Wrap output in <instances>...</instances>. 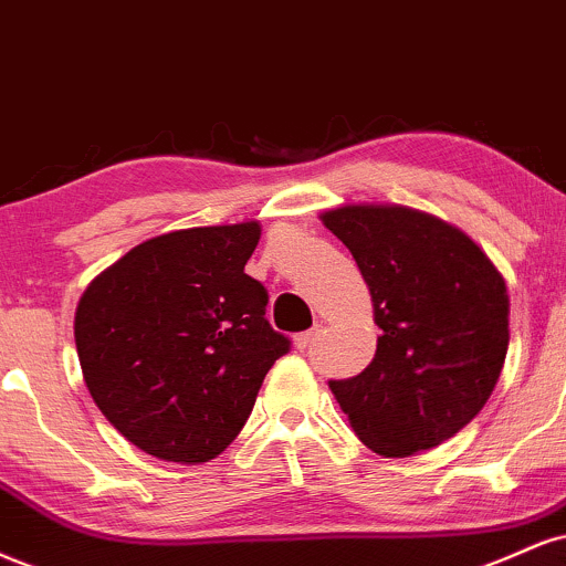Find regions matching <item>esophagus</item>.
<instances>
[{"instance_id": "esophagus-1", "label": "esophagus", "mask_w": 566, "mask_h": 566, "mask_svg": "<svg viewBox=\"0 0 566 566\" xmlns=\"http://www.w3.org/2000/svg\"><path fill=\"white\" fill-rule=\"evenodd\" d=\"M318 335H322V326H313V329L303 332V335H297V337H295V348H297V350L311 348V345L316 343V337H318Z\"/></svg>"}]
</instances>
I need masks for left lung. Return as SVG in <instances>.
Wrapping results in <instances>:
<instances>
[{
	"label": "left lung",
	"mask_w": 566,
	"mask_h": 566,
	"mask_svg": "<svg viewBox=\"0 0 566 566\" xmlns=\"http://www.w3.org/2000/svg\"><path fill=\"white\" fill-rule=\"evenodd\" d=\"M324 227L369 284L382 335L358 377L329 379L374 453L406 459L467 427L499 382L509 350V295L461 229L406 206H343Z\"/></svg>",
	"instance_id": "obj_1"
}]
</instances>
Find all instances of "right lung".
<instances>
[{
  "instance_id": "obj_1",
  "label": "right lung",
  "mask_w": 566,
  "mask_h": 566,
  "mask_svg": "<svg viewBox=\"0 0 566 566\" xmlns=\"http://www.w3.org/2000/svg\"><path fill=\"white\" fill-rule=\"evenodd\" d=\"M255 221L195 227L136 244L76 308L84 382L136 448L176 464L216 459L290 350L265 318L269 292L244 274Z\"/></svg>"
}]
</instances>
